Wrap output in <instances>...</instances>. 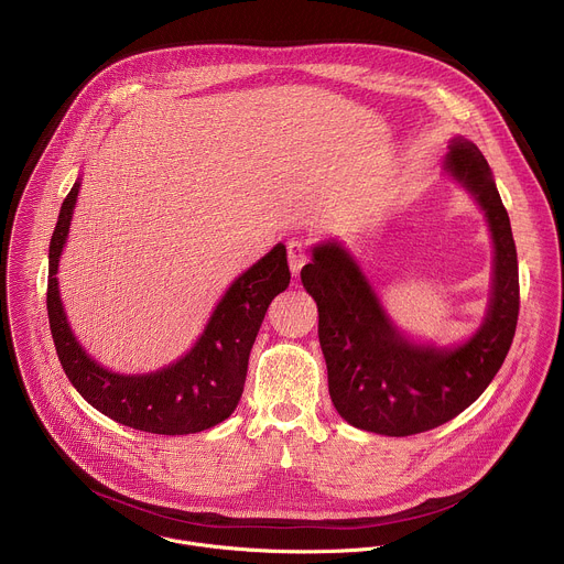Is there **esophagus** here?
I'll list each match as a JSON object with an SVG mask.
<instances>
[{"label": "esophagus", "mask_w": 564, "mask_h": 564, "mask_svg": "<svg viewBox=\"0 0 564 564\" xmlns=\"http://www.w3.org/2000/svg\"><path fill=\"white\" fill-rule=\"evenodd\" d=\"M288 263H290V270L294 276H299L301 268L307 263V246L303 243V240H288Z\"/></svg>", "instance_id": "esophagus-1"}]
</instances>
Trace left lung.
<instances>
[{
	"label": "left lung",
	"instance_id": "obj_1",
	"mask_svg": "<svg viewBox=\"0 0 564 564\" xmlns=\"http://www.w3.org/2000/svg\"><path fill=\"white\" fill-rule=\"evenodd\" d=\"M444 170L485 209L496 259L485 324L462 346H420L386 316L355 259L328 240L312 250L301 283L318 307V344L337 413L388 437L424 433L457 417L487 390L513 344L520 283L509 214L481 151L455 138Z\"/></svg>",
	"mask_w": 564,
	"mask_h": 564
}]
</instances>
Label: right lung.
Instances as JSON below:
<instances>
[{
    "mask_svg": "<svg viewBox=\"0 0 564 564\" xmlns=\"http://www.w3.org/2000/svg\"><path fill=\"white\" fill-rule=\"evenodd\" d=\"M77 192L79 181L64 198L51 236L46 292L51 335L68 381L102 415L135 431L189 435L220 424L243 394L250 350L263 316L272 299L290 285L285 248L279 243L229 285L185 357L155 372L118 375L94 361L77 344L59 301L55 274Z\"/></svg>",
    "mask_w": 564,
    "mask_h": 564,
    "instance_id": "1",
    "label": "right lung"
}]
</instances>
